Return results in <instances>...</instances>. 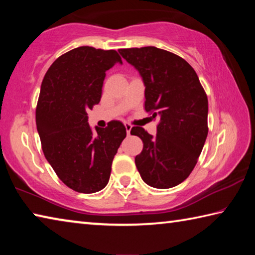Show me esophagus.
Masks as SVG:
<instances>
[{"label": "esophagus", "mask_w": 255, "mask_h": 255, "mask_svg": "<svg viewBox=\"0 0 255 255\" xmlns=\"http://www.w3.org/2000/svg\"><path fill=\"white\" fill-rule=\"evenodd\" d=\"M125 127H126L127 135L129 136V135H130V130H131V125L130 124H125Z\"/></svg>", "instance_id": "obj_1"}]
</instances>
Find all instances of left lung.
Segmentation results:
<instances>
[{
  "mask_svg": "<svg viewBox=\"0 0 255 255\" xmlns=\"http://www.w3.org/2000/svg\"><path fill=\"white\" fill-rule=\"evenodd\" d=\"M119 53L143 77L146 112L159 118L155 136L131 128L144 145L135 157L137 170L150 187H175L195 169L208 135L207 94L195 70L178 55L153 46Z\"/></svg>",
  "mask_w": 255,
  "mask_h": 255,
  "instance_id": "1",
  "label": "left lung"
}]
</instances>
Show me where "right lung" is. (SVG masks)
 Segmentation results:
<instances>
[{"mask_svg":"<svg viewBox=\"0 0 255 255\" xmlns=\"http://www.w3.org/2000/svg\"><path fill=\"white\" fill-rule=\"evenodd\" d=\"M123 63L116 50L82 46L55 60L42 80L36 109L42 152L64 184L94 193L109 182L111 165L126 128L118 120L106 128L88 124L100 102L106 72Z\"/></svg>","mask_w":255,"mask_h":255,"instance_id":"add662e5","label":"right lung"}]
</instances>
